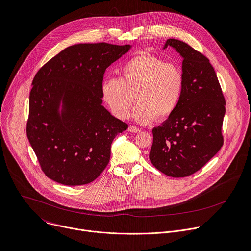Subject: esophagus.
<instances>
[{
  "instance_id": "obj_1",
  "label": "esophagus",
  "mask_w": 251,
  "mask_h": 251,
  "mask_svg": "<svg viewBox=\"0 0 251 251\" xmlns=\"http://www.w3.org/2000/svg\"><path fill=\"white\" fill-rule=\"evenodd\" d=\"M128 131H129V132H132V133H140V132H141V130H140L139 128L135 127V126H129Z\"/></svg>"
}]
</instances>
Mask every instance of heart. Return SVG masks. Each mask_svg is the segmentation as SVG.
<instances>
[{
    "instance_id": "b5f03b06",
    "label": "heart",
    "mask_w": 251,
    "mask_h": 251,
    "mask_svg": "<svg viewBox=\"0 0 251 251\" xmlns=\"http://www.w3.org/2000/svg\"><path fill=\"white\" fill-rule=\"evenodd\" d=\"M184 85L181 68L149 53H141L121 68V77L107 76L100 87L101 98L114 116L128 117L136 94L133 119L149 124L169 118L176 109Z\"/></svg>"
}]
</instances>
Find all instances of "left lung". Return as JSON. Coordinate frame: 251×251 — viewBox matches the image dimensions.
<instances>
[{
  "label": "left lung",
  "mask_w": 251,
  "mask_h": 251,
  "mask_svg": "<svg viewBox=\"0 0 251 251\" xmlns=\"http://www.w3.org/2000/svg\"><path fill=\"white\" fill-rule=\"evenodd\" d=\"M183 59L184 85L175 112L152 129L150 160L162 174L185 177L198 172L224 144L226 101L210 61L183 41L168 39Z\"/></svg>",
  "instance_id": "1"
}]
</instances>
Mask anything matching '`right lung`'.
<instances>
[{
	"instance_id": "right-lung-1",
	"label": "right lung",
	"mask_w": 251,
	"mask_h": 251,
	"mask_svg": "<svg viewBox=\"0 0 251 251\" xmlns=\"http://www.w3.org/2000/svg\"><path fill=\"white\" fill-rule=\"evenodd\" d=\"M131 47L105 42L75 44L36 73L26 134L50 179L83 185L106 168L112 141L128 125L102 105L100 87L105 70Z\"/></svg>"
}]
</instances>
